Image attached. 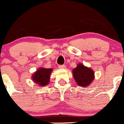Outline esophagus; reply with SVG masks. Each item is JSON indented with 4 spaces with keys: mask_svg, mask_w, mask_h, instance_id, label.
<instances>
[{
    "mask_svg": "<svg viewBox=\"0 0 124 124\" xmlns=\"http://www.w3.org/2000/svg\"><path fill=\"white\" fill-rule=\"evenodd\" d=\"M58 68L60 69H64L66 68V66L64 64H63V65H59Z\"/></svg>",
    "mask_w": 124,
    "mask_h": 124,
    "instance_id": "1",
    "label": "esophagus"
}]
</instances>
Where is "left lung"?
<instances>
[{
  "label": "left lung",
  "mask_w": 124,
  "mask_h": 124,
  "mask_svg": "<svg viewBox=\"0 0 124 124\" xmlns=\"http://www.w3.org/2000/svg\"><path fill=\"white\" fill-rule=\"evenodd\" d=\"M72 72L75 82L82 87L89 85L94 80V74L93 70L84 66L82 64H78Z\"/></svg>",
  "instance_id": "8db88e82"
}]
</instances>
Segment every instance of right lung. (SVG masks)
<instances>
[{
  "instance_id": "right-lung-1",
  "label": "right lung",
  "mask_w": 124,
  "mask_h": 124,
  "mask_svg": "<svg viewBox=\"0 0 124 124\" xmlns=\"http://www.w3.org/2000/svg\"><path fill=\"white\" fill-rule=\"evenodd\" d=\"M52 69L40 68L33 75V80L41 86L47 85L49 83Z\"/></svg>"
}]
</instances>
